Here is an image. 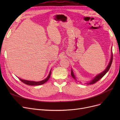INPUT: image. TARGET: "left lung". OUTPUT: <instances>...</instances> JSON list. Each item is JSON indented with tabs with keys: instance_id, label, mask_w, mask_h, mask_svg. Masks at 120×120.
Here are the masks:
<instances>
[{
	"instance_id": "8db88e82",
	"label": "left lung",
	"mask_w": 120,
	"mask_h": 120,
	"mask_svg": "<svg viewBox=\"0 0 120 120\" xmlns=\"http://www.w3.org/2000/svg\"><path fill=\"white\" fill-rule=\"evenodd\" d=\"M112 60H113V54H112V51L111 50V58L110 59V61L109 63V65L107 66V67L106 68L105 70L104 71H103V72H102L101 73H100L99 74H98V75H97L96 76L94 77V78H93V79H92L89 82H87L86 83V84L87 85H91V84H93L94 83H95L96 82H97L98 81H99L100 79H101L104 75L108 72V71H109V68L111 67V65L112 64ZM71 76L72 77V78L75 79V80H76V78L75 77V75L74 74L73 71H72V70L71 69Z\"/></svg>"
}]
</instances>
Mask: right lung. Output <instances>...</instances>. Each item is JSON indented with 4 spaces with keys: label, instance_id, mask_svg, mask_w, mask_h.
Returning a JSON list of instances; mask_svg holds the SVG:
<instances>
[{
    "label": "right lung",
    "instance_id": "right-lung-1",
    "mask_svg": "<svg viewBox=\"0 0 120 120\" xmlns=\"http://www.w3.org/2000/svg\"><path fill=\"white\" fill-rule=\"evenodd\" d=\"M51 71H52V69H51V70H50V72L49 73V74L48 75V76H47V77L46 79H45L42 80V81H38V82L25 80H23V79H22L19 78H18L19 79V80L21 82H22L23 83H24V84H27L28 85H30V86H38V85H41L44 84V83H45L46 82H47L48 81V80L50 78V74H51Z\"/></svg>",
    "mask_w": 120,
    "mask_h": 120
}]
</instances>
